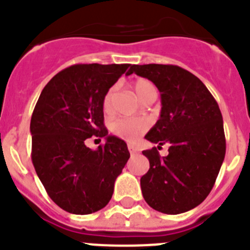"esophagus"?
<instances>
[{"label":"esophagus","instance_id":"34e87169","mask_svg":"<svg viewBox=\"0 0 250 250\" xmlns=\"http://www.w3.org/2000/svg\"><path fill=\"white\" fill-rule=\"evenodd\" d=\"M127 149H129V151L131 152V154H134V152H138V151H139L138 147H136L135 145H132V144L127 145Z\"/></svg>","mask_w":250,"mask_h":250}]
</instances>
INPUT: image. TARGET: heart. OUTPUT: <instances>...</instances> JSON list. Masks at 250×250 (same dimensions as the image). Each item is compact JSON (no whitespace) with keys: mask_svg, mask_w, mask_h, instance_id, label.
I'll return each mask as SVG.
<instances>
[{"mask_svg":"<svg viewBox=\"0 0 250 250\" xmlns=\"http://www.w3.org/2000/svg\"><path fill=\"white\" fill-rule=\"evenodd\" d=\"M134 91L138 95V98L141 101L146 98L151 92H156L155 86L152 85L149 80L139 79L134 83ZM115 86L110 87L103 99V109L104 111H110L111 109V101L115 94ZM111 131L119 138L127 141H135L143 132L146 131L147 121L144 119H132V118H119L111 123Z\"/></svg>","mask_w":250,"mask_h":250,"instance_id":"obj_1","label":"heart"}]
</instances>
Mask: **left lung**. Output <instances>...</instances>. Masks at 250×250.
Listing matches in <instances>:
<instances>
[{
  "mask_svg": "<svg viewBox=\"0 0 250 250\" xmlns=\"http://www.w3.org/2000/svg\"><path fill=\"white\" fill-rule=\"evenodd\" d=\"M151 81L160 91L161 111L145 135L154 144L169 145L160 158L156 147L144 150L150 169L141 176L145 202L164 214L198 207L213 189L225 156L223 116L202 81L175 65H132L126 75Z\"/></svg>",
  "mask_w": 250,
  "mask_h": 250,
  "instance_id": "8db88e82",
  "label": "left lung"
}]
</instances>
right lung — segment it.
Wrapping results in <instances>:
<instances>
[{
  "mask_svg": "<svg viewBox=\"0 0 250 250\" xmlns=\"http://www.w3.org/2000/svg\"><path fill=\"white\" fill-rule=\"evenodd\" d=\"M129 63H79L55 75L31 118L32 163L48 196L72 214H91L111 199L115 180L130 158L126 143L109 135L103 99ZM91 136L105 137L92 150Z\"/></svg>",
  "mask_w": 250,
  "mask_h": 250,
  "instance_id": "add662e5",
  "label": "right lung"
}]
</instances>
